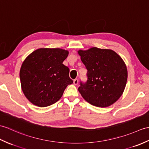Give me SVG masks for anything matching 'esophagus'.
Wrapping results in <instances>:
<instances>
[{"label": "esophagus", "mask_w": 149, "mask_h": 149, "mask_svg": "<svg viewBox=\"0 0 149 149\" xmlns=\"http://www.w3.org/2000/svg\"><path fill=\"white\" fill-rule=\"evenodd\" d=\"M78 82H79V81H78L77 79H74V84L75 85H77Z\"/></svg>", "instance_id": "34e87169"}]
</instances>
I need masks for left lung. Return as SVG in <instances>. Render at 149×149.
Returning <instances> with one entry per match:
<instances>
[{
    "label": "left lung",
    "instance_id": "1",
    "mask_svg": "<svg viewBox=\"0 0 149 149\" xmlns=\"http://www.w3.org/2000/svg\"><path fill=\"white\" fill-rule=\"evenodd\" d=\"M88 70V81L78 88L82 98L92 105L107 107L122 96L127 70L119 55L109 49L93 47L77 51Z\"/></svg>",
    "mask_w": 149,
    "mask_h": 149
}]
</instances>
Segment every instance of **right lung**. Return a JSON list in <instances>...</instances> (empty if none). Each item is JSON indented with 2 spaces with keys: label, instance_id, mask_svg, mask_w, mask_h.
I'll return each mask as SVG.
<instances>
[{
  "label": "right lung",
  "instance_id": "right-lung-1",
  "mask_svg": "<svg viewBox=\"0 0 149 149\" xmlns=\"http://www.w3.org/2000/svg\"><path fill=\"white\" fill-rule=\"evenodd\" d=\"M68 53L60 48H39L23 61L19 71L21 86L32 104L39 107L53 105L73 83L69 68L63 64Z\"/></svg>",
  "mask_w": 149,
  "mask_h": 149
}]
</instances>
